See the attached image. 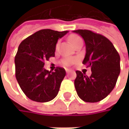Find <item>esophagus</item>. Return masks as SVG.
<instances>
[{"instance_id":"obj_1","label":"esophagus","mask_w":129,"mask_h":129,"mask_svg":"<svg viewBox=\"0 0 129 129\" xmlns=\"http://www.w3.org/2000/svg\"><path fill=\"white\" fill-rule=\"evenodd\" d=\"M66 73H69V72H72V70H70V69H66Z\"/></svg>"}]
</instances>
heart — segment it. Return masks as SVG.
Returning a JSON list of instances; mask_svg holds the SVG:
<instances>
[{
    "mask_svg": "<svg viewBox=\"0 0 129 129\" xmlns=\"http://www.w3.org/2000/svg\"><path fill=\"white\" fill-rule=\"evenodd\" d=\"M69 40L74 47L75 45H77L78 43L83 42V39L78 35H71V36H69ZM58 48H59V43H57L56 45V49H57ZM76 62H77V59L75 58V57H65L61 60V63L63 66H71V65L75 63Z\"/></svg>",
    "mask_w": 129,
    "mask_h": 129,
    "instance_id": "1",
    "label": "heart"
}]
</instances>
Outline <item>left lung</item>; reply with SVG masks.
Instances as JSON below:
<instances>
[{
  "instance_id": "1",
  "label": "left lung",
  "mask_w": 129,
  "mask_h": 129,
  "mask_svg": "<svg viewBox=\"0 0 129 129\" xmlns=\"http://www.w3.org/2000/svg\"><path fill=\"white\" fill-rule=\"evenodd\" d=\"M86 45L83 64L91 67L90 77L76 71L75 87L78 95L86 102L104 99L113 90L120 72V57L112 42L105 37L89 30H77Z\"/></svg>"
}]
</instances>
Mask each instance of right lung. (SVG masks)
Wrapping results in <instances>:
<instances>
[{
	"instance_id": "obj_1",
	"label": "right lung",
	"mask_w": 129,
	"mask_h": 129,
	"mask_svg": "<svg viewBox=\"0 0 129 129\" xmlns=\"http://www.w3.org/2000/svg\"><path fill=\"white\" fill-rule=\"evenodd\" d=\"M67 33V30H40L20 43L15 57V78L30 99L47 102L57 96L66 71L57 67L54 72H49L43 66L45 60L54 57L57 40Z\"/></svg>"
}]
</instances>
